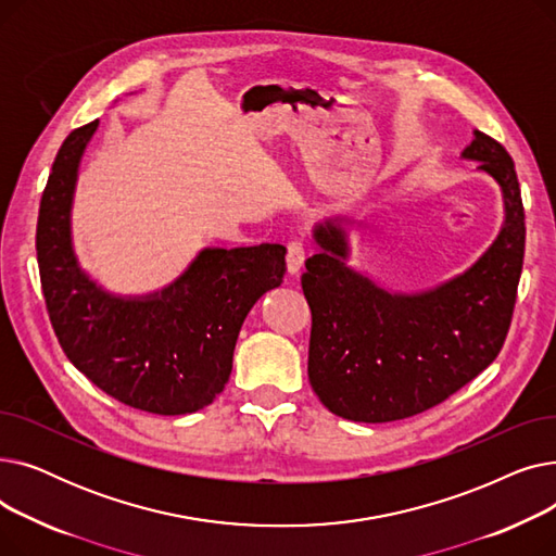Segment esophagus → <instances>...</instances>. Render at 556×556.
I'll list each match as a JSON object with an SVG mask.
<instances>
[{
  "instance_id": "34e87169",
  "label": "esophagus",
  "mask_w": 556,
  "mask_h": 556,
  "mask_svg": "<svg viewBox=\"0 0 556 556\" xmlns=\"http://www.w3.org/2000/svg\"><path fill=\"white\" fill-rule=\"evenodd\" d=\"M304 258H306V248L302 241H290L288 243V256H286V263H288V275L290 277H298L304 268Z\"/></svg>"
}]
</instances>
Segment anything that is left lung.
Instances as JSON below:
<instances>
[{"label": "left lung", "mask_w": 556, "mask_h": 556, "mask_svg": "<svg viewBox=\"0 0 556 556\" xmlns=\"http://www.w3.org/2000/svg\"><path fill=\"white\" fill-rule=\"evenodd\" d=\"M462 160L498 185V237L464 273L417 293L390 290L352 268L349 233L361 220L317 223L302 275L311 306L308 381L342 419L386 424L442 403L486 369L509 331L525 254V212L509 153L473 130Z\"/></svg>", "instance_id": "8db88e82"}]
</instances>
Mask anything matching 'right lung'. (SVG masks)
Masks as SVG:
<instances>
[{
    "mask_svg": "<svg viewBox=\"0 0 556 556\" xmlns=\"http://www.w3.org/2000/svg\"><path fill=\"white\" fill-rule=\"evenodd\" d=\"M97 128L70 132L40 200L36 250L51 327L72 365L112 399L153 415H191L229 381L243 319L283 281L286 248H204L162 290L110 293L80 268L72 239L78 168Z\"/></svg>",
    "mask_w": 556,
    "mask_h": 556,
    "instance_id": "right-lung-1",
    "label": "right lung"
}]
</instances>
